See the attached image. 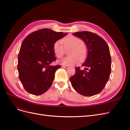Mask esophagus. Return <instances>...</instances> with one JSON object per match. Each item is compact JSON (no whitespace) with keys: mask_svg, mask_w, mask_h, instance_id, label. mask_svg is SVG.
<instances>
[{"mask_svg":"<svg viewBox=\"0 0 130 130\" xmlns=\"http://www.w3.org/2000/svg\"><path fill=\"white\" fill-rule=\"evenodd\" d=\"M63 68H65V69H68V68H69V66H63Z\"/></svg>","mask_w":130,"mask_h":130,"instance_id":"esophagus-1","label":"esophagus"}]
</instances>
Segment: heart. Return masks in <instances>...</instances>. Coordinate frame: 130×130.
<instances>
[{"label":"heart","instance_id":"b5f03b06","mask_svg":"<svg viewBox=\"0 0 130 130\" xmlns=\"http://www.w3.org/2000/svg\"><path fill=\"white\" fill-rule=\"evenodd\" d=\"M61 42L65 49H70L68 52L69 56L59 60V63L63 66H74L77 64L79 60L82 61L86 58L87 48L81 39L73 35H69L63 38ZM64 48L60 42L56 41L54 43V53L58 58L62 57L64 54Z\"/></svg>","mask_w":130,"mask_h":130}]
</instances>
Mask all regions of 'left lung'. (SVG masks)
Masks as SVG:
<instances>
[{
    "label": "left lung",
    "instance_id": "obj_1",
    "mask_svg": "<svg viewBox=\"0 0 130 130\" xmlns=\"http://www.w3.org/2000/svg\"><path fill=\"white\" fill-rule=\"evenodd\" d=\"M73 35L85 42L88 54L82 65L84 69L75 68V74L69 80L74 89L81 95H96L104 89L111 73V58L109 47L104 40L94 33L80 31Z\"/></svg>",
    "mask_w": 130,
    "mask_h": 130
}]
</instances>
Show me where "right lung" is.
I'll list each match as a JSON object with an SVG mask.
<instances>
[{
  "label": "right lung",
  "instance_id": "right-lung-1",
  "mask_svg": "<svg viewBox=\"0 0 130 130\" xmlns=\"http://www.w3.org/2000/svg\"><path fill=\"white\" fill-rule=\"evenodd\" d=\"M67 34L43 29L29 34L23 41L18 57V71L27 92L41 95L51 87L56 71L61 67L50 65L56 60L54 43Z\"/></svg>",
  "mask_w": 130,
  "mask_h": 130
}]
</instances>
